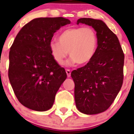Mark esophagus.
I'll use <instances>...</instances> for the list:
<instances>
[{
    "label": "esophagus",
    "instance_id": "esophagus-1",
    "mask_svg": "<svg viewBox=\"0 0 134 134\" xmlns=\"http://www.w3.org/2000/svg\"><path fill=\"white\" fill-rule=\"evenodd\" d=\"M66 73H67V77L69 78L70 77V76H71V71L69 70V69H66Z\"/></svg>",
    "mask_w": 134,
    "mask_h": 134
}]
</instances>
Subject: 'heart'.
<instances>
[{"mask_svg": "<svg viewBox=\"0 0 134 134\" xmlns=\"http://www.w3.org/2000/svg\"><path fill=\"white\" fill-rule=\"evenodd\" d=\"M98 46L97 32L91 27L68 28L58 37V42L49 44L51 54L55 63L62 65L68 55L69 65H86L94 58Z\"/></svg>", "mask_w": 134, "mask_h": 134, "instance_id": "b5f03b06", "label": "heart"}]
</instances>
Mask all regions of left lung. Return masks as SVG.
<instances>
[{
	"label": "left lung",
	"instance_id": "1",
	"mask_svg": "<svg viewBox=\"0 0 134 134\" xmlns=\"http://www.w3.org/2000/svg\"><path fill=\"white\" fill-rule=\"evenodd\" d=\"M79 24L94 29L98 46L91 61L71 74L76 106L84 114H98L110 107L120 90L125 55L118 37L103 21L81 18L76 22Z\"/></svg>",
	"mask_w": 134,
	"mask_h": 134
}]
</instances>
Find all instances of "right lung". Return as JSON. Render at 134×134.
<instances>
[{
	"label": "right lung",
	"mask_w": 134,
	"mask_h": 134,
	"mask_svg": "<svg viewBox=\"0 0 134 134\" xmlns=\"http://www.w3.org/2000/svg\"><path fill=\"white\" fill-rule=\"evenodd\" d=\"M70 23L63 17L37 18L16 37L9 53L8 76L16 97L26 108L46 111L52 107L67 74L53 58L49 44L55 32Z\"/></svg>",
	"instance_id": "obj_1"
}]
</instances>
